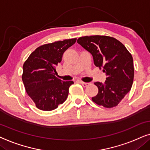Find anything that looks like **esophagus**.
I'll return each mask as SVG.
<instances>
[{
	"label": "esophagus",
	"instance_id": "1",
	"mask_svg": "<svg viewBox=\"0 0 150 150\" xmlns=\"http://www.w3.org/2000/svg\"><path fill=\"white\" fill-rule=\"evenodd\" d=\"M79 82H80L81 84L83 86H84V87L87 86H88V85L90 84V83H87V82H83V81H79Z\"/></svg>",
	"mask_w": 150,
	"mask_h": 150
}]
</instances>
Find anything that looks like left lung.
<instances>
[{"label": "left lung", "instance_id": "8db88e82", "mask_svg": "<svg viewBox=\"0 0 150 150\" xmlns=\"http://www.w3.org/2000/svg\"><path fill=\"white\" fill-rule=\"evenodd\" d=\"M77 43L90 52L94 64L106 75L104 83H94L98 93L93 102L110 108L117 106L131 90L134 80V63L131 53L115 38L106 35L80 37Z\"/></svg>", "mask_w": 150, "mask_h": 150}]
</instances>
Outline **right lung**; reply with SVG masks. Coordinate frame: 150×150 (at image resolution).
<instances>
[{"instance_id":"obj_1","label":"right lung","mask_w":150,"mask_h":150,"mask_svg":"<svg viewBox=\"0 0 150 150\" xmlns=\"http://www.w3.org/2000/svg\"><path fill=\"white\" fill-rule=\"evenodd\" d=\"M76 38L57 41L40 46L23 64L24 86L35 106L45 111L53 110L67 99L73 81H64L55 76V67L63 53L73 45Z\"/></svg>"}]
</instances>
